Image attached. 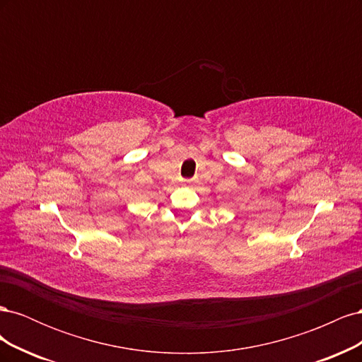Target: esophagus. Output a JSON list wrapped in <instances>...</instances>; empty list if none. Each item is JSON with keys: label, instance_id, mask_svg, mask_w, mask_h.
Returning a JSON list of instances; mask_svg holds the SVG:
<instances>
[{"label": "esophagus", "instance_id": "obj_1", "mask_svg": "<svg viewBox=\"0 0 362 362\" xmlns=\"http://www.w3.org/2000/svg\"><path fill=\"white\" fill-rule=\"evenodd\" d=\"M182 182H184V185H190L193 181H192V180H184Z\"/></svg>", "mask_w": 362, "mask_h": 362}]
</instances>
